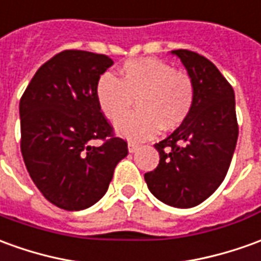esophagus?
<instances>
[{"label": "esophagus", "mask_w": 261, "mask_h": 261, "mask_svg": "<svg viewBox=\"0 0 261 261\" xmlns=\"http://www.w3.org/2000/svg\"><path fill=\"white\" fill-rule=\"evenodd\" d=\"M138 148H140V145L137 143H134V141H130V143H128V151H130V152H136Z\"/></svg>", "instance_id": "esophagus-1"}]
</instances>
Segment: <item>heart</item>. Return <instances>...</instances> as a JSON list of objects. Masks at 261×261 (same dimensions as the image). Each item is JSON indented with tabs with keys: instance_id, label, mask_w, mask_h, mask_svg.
Here are the masks:
<instances>
[{
	"instance_id": "1",
	"label": "heart",
	"mask_w": 261,
	"mask_h": 261,
	"mask_svg": "<svg viewBox=\"0 0 261 261\" xmlns=\"http://www.w3.org/2000/svg\"><path fill=\"white\" fill-rule=\"evenodd\" d=\"M195 82L185 70L161 59L143 58L124 62L116 79L103 74L96 85L100 112L112 123L121 121L136 100L139 112L117 125L128 138H147L181 127L195 105Z\"/></svg>"
}]
</instances>
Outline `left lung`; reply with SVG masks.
Returning <instances> with one entry per match:
<instances>
[{"instance_id":"left-lung-1","label":"left lung","mask_w":261,"mask_h":261,"mask_svg":"<svg viewBox=\"0 0 261 261\" xmlns=\"http://www.w3.org/2000/svg\"><path fill=\"white\" fill-rule=\"evenodd\" d=\"M195 82V105L188 120L155 144L160 164L144 178L151 194L175 207H194L225 179L238 143L234 92L205 56L176 49Z\"/></svg>"}]
</instances>
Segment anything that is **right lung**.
<instances>
[{"mask_svg": "<svg viewBox=\"0 0 261 261\" xmlns=\"http://www.w3.org/2000/svg\"><path fill=\"white\" fill-rule=\"evenodd\" d=\"M112 65L107 55L59 52L36 70L19 101L23 162L42 195L65 211L101 199L128 154L96 100V85ZM94 139L103 143L90 146Z\"/></svg>", "mask_w": 261, "mask_h": 261, "instance_id": "add662e5", "label": "right lung"}]
</instances>
